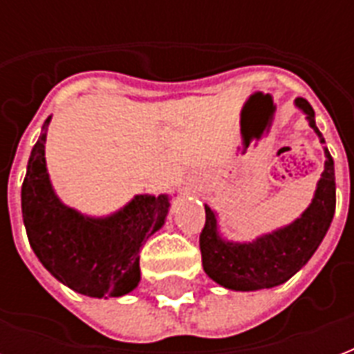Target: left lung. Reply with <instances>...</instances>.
<instances>
[{
    "label": "left lung",
    "instance_id": "obj_1",
    "mask_svg": "<svg viewBox=\"0 0 354 354\" xmlns=\"http://www.w3.org/2000/svg\"><path fill=\"white\" fill-rule=\"evenodd\" d=\"M296 108L305 113L308 127L316 132L319 143L325 145L308 101L297 97ZM324 172L307 209L290 224L255 236L253 241L235 242L224 239L218 230L216 213L205 204L200 252L204 272L211 279L227 290H263L286 283L308 263L329 232L336 207L335 161L327 147H324Z\"/></svg>",
    "mask_w": 354,
    "mask_h": 354
}]
</instances>
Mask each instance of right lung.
I'll return each instance as SVG.
<instances>
[{
    "instance_id": "1",
    "label": "right lung",
    "mask_w": 354,
    "mask_h": 354,
    "mask_svg": "<svg viewBox=\"0 0 354 354\" xmlns=\"http://www.w3.org/2000/svg\"><path fill=\"white\" fill-rule=\"evenodd\" d=\"M51 115L30 150L21 185L29 244L44 268L71 290L90 297H121L141 281L139 250L165 224L169 194H136L106 216L82 215L58 198L46 163Z\"/></svg>"
}]
</instances>
